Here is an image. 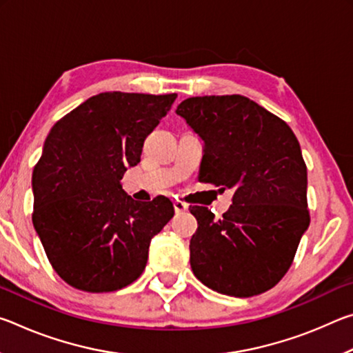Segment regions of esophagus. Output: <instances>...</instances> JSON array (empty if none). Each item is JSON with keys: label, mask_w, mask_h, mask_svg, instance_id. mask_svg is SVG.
Wrapping results in <instances>:
<instances>
[{"label": "esophagus", "mask_w": 353, "mask_h": 353, "mask_svg": "<svg viewBox=\"0 0 353 353\" xmlns=\"http://www.w3.org/2000/svg\"><path fill=\"white\" fill-rule=\"evenodd\" d=\"M174 210L177 213H182V212H187L188 210V205L185 204L182 201H174Z\"/></svg>", "instance_id": "1"}]
</instances>
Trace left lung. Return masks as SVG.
<instances>
[{
	"instance_id": "left-lung-1",
	"label": "left lung",
	"mask_w": 353,
	"mask_h": 353,
	"mask_svg": "<svg viewBox=\"0 0 353 353\" xmlns=\"http://www.w3.org/2000/svg\"><path fill=\"white\" fill-rule=\"evenodd\" d=\"M176 113L204 141L199 181L234 190L223 218L207 207L190 208L198 219L191 270L221 294L271 290L310 225L307 166L294 132L241 94L188 98Z\"/></svg>"
}]
</instances>
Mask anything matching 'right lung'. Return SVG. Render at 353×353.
<instances>
[{
  "instance_id": "right-lung-1",
  "label": "right lung",
  "mask_w": 353,
  "mask_h": 353,
  "mask_svg": "<svg viewBox=\"0 0 353 353\" xmlns=\"http://www.w3.org/2000/svg\"><path fill=\"white\" fill-rule=\"evenodd\" d=\"M176 98L99 93L48 134L32 172V224L54 271L73 288L109 292L135 282L152 236L174 216L168 198L134 201L121 179Z\"/></svg>"
}]
</instances>
